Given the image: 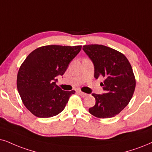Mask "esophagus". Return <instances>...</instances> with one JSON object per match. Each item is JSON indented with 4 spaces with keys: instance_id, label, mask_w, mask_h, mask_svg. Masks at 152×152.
<instances>
[{
    "instance_id": "34e87169",
    "label": "esophagus",
    "mask_w": 152,
    "mask_h": 152,
    "mask_svg": "<svg viewBox=\"0 0 152 152\" xmlns=\"http://www.w3.org/2000/svg\"><path fill=\"white\" fill-rule=\"evenodd\" d=\"M78 93L79 94V95H80V96H81V97H86V96L88 95V94L83 93V92L80 91V90H78Z\"/></svg>"
}]
</instances>
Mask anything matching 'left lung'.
<instances>
[{"mask_svg": "<svg viewBox=\"0 0 152 152\" xmlns=\"http://www.w3.org/2000/svg\"><path fill=\"white\" fill-rule=\"evenodd\" d=\"M94 64L95 78L103 77L101 83L104 93H93L95 104L89 112L99 118L114 117L128 104L135 88V78L131 65L124 54L102 45L83 46Z\"/></svg>", "mask_w": 152, "mask_h": 152, "instance_id": "obj_1", "label": "left lung"}]
</instances>
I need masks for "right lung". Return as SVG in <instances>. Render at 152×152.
Instances as JSON below:
<instances>
[{"label": "right lung", "mask_w": 152, "mask_h": 152, "mask_svg": "<svg viewBox=\"0 0 152 152\" xmlns=\"http://www.w3.org/2000/svg\"><path fill=\"white\" fill-rule=\"evenodd\" d=\"M81 50V45H45L31 52L21 65L17 87L24 106L39 118H49L64 110L74 90L65 91L56 85Z\"/></svg>", "instance_id": "obj_1"}]
</instances>
